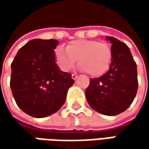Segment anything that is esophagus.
<instances>
[{"label":"esophagus","mask_w":149,"mask_h":149,"mask_svg":"<svg viewBox=\"0 0 149 149\" xmlns=\"http://www.w3.org/2000/svg\"><path fill=\"white\" fill-rule=\"evenodd\" d=\"M71 77H72V79H74V80H76V79H77L78 77H79V76H78V75H76V74H72Z\"/></svg>","instance_id":"obj_1"}]
</instances>
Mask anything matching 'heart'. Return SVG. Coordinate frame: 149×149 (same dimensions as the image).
Wrapping results in <instances>:
<instances>
[{"label": "heart", "mask_w": 149, "mask_h": 149, "mask_svg": "<svg viewBox=\"0 0 149 149\" xmlns=\"http://www.w3.org/2000/svg\"><path fill=\"white\" fill-rule=\"evenodd\" d=\"M54 59L57 65L64 72L71 70L79 61V69L89 72L92 76H100L109 68L112 51L109 45L95 40H77L62 49L55 50Z\"/></svg>", "instance_id": "b5f03b06"}]
</instances>
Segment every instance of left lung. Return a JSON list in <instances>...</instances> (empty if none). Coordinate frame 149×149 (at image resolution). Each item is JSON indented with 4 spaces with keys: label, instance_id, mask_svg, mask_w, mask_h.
I'll use <instances>...</instances> for the list:
<instances>
[{
    "label": "left lung",
    "instance_id": "1",
    "mask_svg": "<svg viewBox=\"0 0 149 149\" xmlns=\"http://www.w3.org/2000/svg\"><path fill=\"white\" fill-rule=\"evenodd\" d=\"M105 38L112 45L109 70L100 77L90 79L85 96L94 110L114 116L125 111L134 100L138 90L137 65L126 44L112 36Z\"/></svg>",
    "mask_w": 149,
    "mask_h": 149
}]
</instances>
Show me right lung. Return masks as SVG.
<instances>
[{"label": "right lung", "mask_w": 149, "mask_h": 149, "mask_svg": "<svg viewBox=\"0 0 149 149\" xmlns=\"http://www.w3.org/2000/svg\"><path fill=\"white\" fill-rule=\"evenodd\" d=\"M59 41L35 39L21 47L11 63L10 89L16 104L34 118L57 112L74 80L61 71L54 59Z\"/></svg>", "instance_id": "obj_1"}]
</instances>
